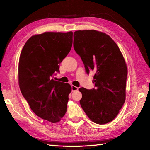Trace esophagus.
<instances>
[{
	"mask_svg": "<svg viewBox=\"0 0 150 150\" xmlns=\"http://www.w3.org/2000/svg\"><path fill=\"white\" fill-rule=\"evenodd\" d=\"M72 91H76L78 90V87L74 86V85H72Z\"/></svg>",
	"mask_w": 150,
	"mask_h": 150,
	"instance_id": "esophagus-1",
	"label": "esophagus"
}]
</instances>
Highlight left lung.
<instances>
[{
    "label": "left lung",
    "instance_id": "left-lung-1",
    "mask_svg": "<svg viewBox=\"0 0 150 150\" xmlns=\"http://www.w3.org/2000/svg\"><path fill=\"white\" fill-rule=\"evenodd\" d=\"M73 44L87 74L91 71L95 72L96 88H79L81 108L94 123H109L126 100L127 68L123 55L111 37L94 30L76 31Z\"/></svg>",
    "mask_w": 150,
    "mask_h": 150
}]
</instances>
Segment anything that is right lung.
I'll return each mask as SVG.
<instances>
[{
  "mask_svg": "<svg viewBox=\"0 0 150 150\" xmlns=\"http://www.w3.org/2000/svg\"><path fill=\"white\" fill-rule=\"evenodd\" d=\"M72 32H44L32 36L24 45L18 66L23 96L34 113L50 123L59 122L67 112L69 83L54 80L59 64L71 51Z\"/></svg>",
  "mask_w": 150,
  "mask_h": 150,
  "instance_id": "1",
  "label": "right lung"
}]
</instances>
